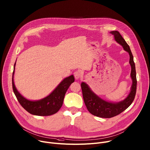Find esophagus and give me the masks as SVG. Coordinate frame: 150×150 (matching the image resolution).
<instances>
[{"label": "esophagus", "instance_id": "obj_1", "mask_svg": "<svg viewBox=\"0 0 150 150\" xmlns=\"http://www.w3.org/2000/svg\"><path fill=\"white\" fill-rule=\"evenodd\" d=\"M74 75L75 78L76 79H78L81 76V72L79 71H75V72H74Z\"/></svg>", "mask_w": 150, "mask_h": 150}]
</instances>
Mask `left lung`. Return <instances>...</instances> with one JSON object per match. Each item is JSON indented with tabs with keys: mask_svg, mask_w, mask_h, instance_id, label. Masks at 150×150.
I'll use <instances>...</instances> for the list:
<instances>
[{
	"mask_svg": "<svg viewBox=\"0 0 150 150\" xmlns=\"http://www.w3.org/2000/svg\"><path fill=\"white\" fill-rule=\"evenodd\" d=\"M115 36V40L123 47L124 50L129 54V63L131 66V76L132 79V85L129 94L123 101L113 103L102 100L95 94L85 82L81 84L82 96L85 105L89 112L92 115L103 118H110L116 116L125 110L133 102L137 92V76L134 57L130 47L124 38L117 31L110 33Z\"/></svg>",
	"mask_w": 150,
	"mask_h": 150,
	"instance_id": "left-lung-1",
	"label": "left lung"
}]
</instances>
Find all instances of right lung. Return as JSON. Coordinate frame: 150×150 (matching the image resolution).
Wrapping results in <instances>:
<instances>
[{
  "label": "right lung",
  "instance_id": "obj_1",
  "mask_svg": "<svg viewBox=\"0 0 150 150\" xmlns=\"http://www.w3.org/2000/svg\"><path fill=\"white\" fill-rule=\"evenodd\" d=\"M15 64L16 62L12 75V88L21 106L28 113L37 116H50L57 113L63 104L64 97L68 88L75 81L74 75H71L64 79L56 89L46 98L38 101H30L21 96L15 86L13 75Z\"/></svg>",
  "mask_w": 150,
  "mask_h": 150
}]
</instances>
